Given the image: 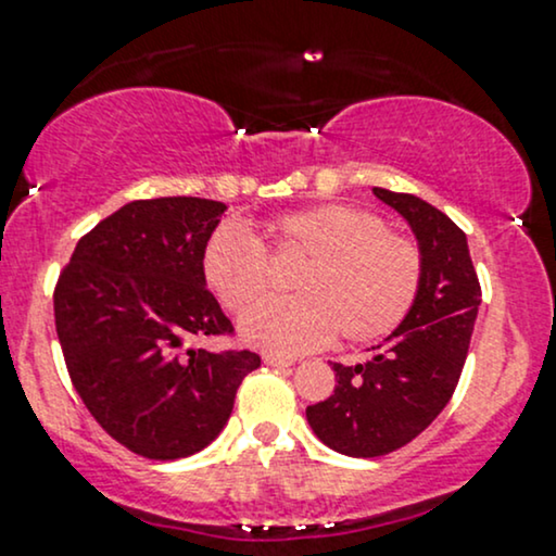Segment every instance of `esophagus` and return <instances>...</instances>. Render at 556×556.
Returning <instances> with one entry per match:
<instances>
[{
  "instance_id": "34e87169",
  "label": "esophagus",
  "mask_w": 556,
  "mask_h": 556,
  "mask_svg": "<svg viewBox=\"0 0 556 556\" xmlns=\"http://www.w3.org/2000/svg\"><path fill=\"white\" fill-rule=\"evenodd\" d=\"M264 363L271 367H290V365H295V359L285 357V354H264Z\"/></svg>"
}]
</instances>
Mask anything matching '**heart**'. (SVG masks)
<instances>
[{
	"label": "heart",
	"mask_w": 556,
	"mask_h": 556,
	"mask_svg": "<svg viewBox=\"0 0 556 556\" xmlns=\"http://www.w3.org/2000/svg\"><path fill=\"white\" fill-rule=\"evenodd\" d=\"M277 253L305 256L292 287L298 295L258 302L269 292L271 261L249 225L225 223L206 240L202 271L227 311L243 313L240 333L253 346L300 354L329 344L372 342L409 316L425 258L412 238L388 230L376 212L318 204L282 214L269 225Z\"/></svg>",
	"instance_id": "heart-1"
}]
</instances>
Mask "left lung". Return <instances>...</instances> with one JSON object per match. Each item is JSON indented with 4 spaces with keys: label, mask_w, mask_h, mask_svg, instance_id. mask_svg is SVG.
<instances>
[{
    "label": "left lung",
    "mask_w": 556,
    "mask_h": 556,
    "mask_svg": "<svg viewBox=\"0 0 556 556\" xmlns=\"http://www.w3.org/2000/svg\"><path fill=\"white\" fill-rule=\"evenodd\" d=\"M412 225L425 258L409 316L365 365L333 363L329 399L305 417L320 443L352 458H378L412 443L456 391L481 303L464 230L412 193L372 189Z\"/></svg>",
    "instance_id": "8db88e82"
}]
</instances>
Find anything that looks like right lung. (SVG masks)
<instances>
[{"label":"right lung","mask_w":556,"mask_h":556,"mask_svg":"<svg viewBox=\"0 0 556 556\" xmlns=\"http://www.w3.org/2000/svg\"><path fill=\"white\" fill-rule=\"evenodd\" d=\"M227 206L197 197L139 199L79 238L53 290V318L72 386L87 412L137 456L199 453L230 419L249 350H189L232 337L202 271Z\"/></svg>","instance_id":"right-lung-1"}]
</instances>
